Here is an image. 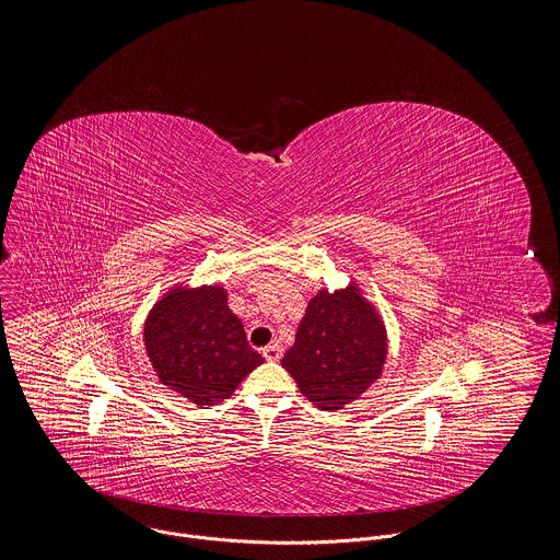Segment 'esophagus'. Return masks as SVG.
<instances>
[{
    "label": "esophagus",
    "instance_id": "obj_1",
    "mask_svg": "<svg viewBox=\"0 0 560 560\" xmlns=\"http://www.w3.org/2000/svg\"><path fill=\"white\" fill-rule=\"evenodd\" d=\"M262 357H265L267 361H278V359L282 357V348H280L278 343H271V346L262 348Z\"/></svg>",
    "mask_w": 560,
    "mask_h": 560
}]
</instances>
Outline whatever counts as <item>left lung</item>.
<instances>
[{"label": "left lung", "instance_id": "left-lung-1", "mask_svg": "<svg viewBox=\"0 0 560 560\" xmlns=\"http://www.w3.org/2000/svg\"><path fill=\"white\" fill-rule=\"evenodd\" d=\"M385 363V332L354 287L317 293L282 368L322 409H341L365 392Z\"/></svg>", "mask_w": 560, "mask_h": 560}]
</instances>
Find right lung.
Instances as JSON below:
<instances>
[{
    "label": "right lung",
    "instance_id": "obj_1",
    "mask_svg": "<svg viewBox=\"0 0 560 560\" xmlns=\"http://www.w3.org/2000/svg\"><path fill=\"white\" fill-rule=\"evenodd\" d=\"M144 332L160 381L199 407L230 398L265 361L249 348L221 287L171 293L153 308Z\"/></svg>",
    "mask_w": 560,
    "mask_h": 560
}]
</instances>
